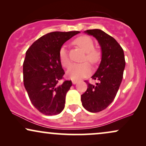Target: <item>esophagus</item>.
Listing matches in <instances>:
<instances>
[{"label":"esophagus","instance_id":"esophagus-1","mask_svg":"<svg viewBox=\"0 0 146 146\" xmlns=\"http://www.w3.org/2000/svg\"><path fill=\"white\" fill-rule=\"evenodd\" d=\"M72 83H73V84H76L78 83V81L77 80H72Z\"/></svg>","mask_w":146,"mask_h":146}]
</instances>
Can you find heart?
Listing matches in <instances>:
<instances>
[{"mask_svg":"<svg viewBox=\"0 0 146 146\" xmlns=\"http://www.w3.org/2000/svg\"><path fill=\"white\" fill-rule=\"evenodd\" d=\"M75 44L86 53L84 60H87L92 64L97 63L101 58V53L98 50L94 48V42L88 36H83L76 38ZM60 61L64 67L67 68L71 64V61L68 58L66 47L63 46L60 48L59 53ZM91 73V67L87 62L81 64H74L71 65L66 71L68 78L73 80H78L88 76Z\"/></svg>","mask_w":146,"mask_h":146,"instance_id":"1","label":"heart"}]
</instances>
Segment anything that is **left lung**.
I'll return each instance as SVG.
<instances>
[{
  "label": "left lung",
  "instance_id": "left-lung-1",
  "mask_svg": "<svg viewBox=\"0 0 146 146\" xmlns=\"http://www.w3.org/2000/svg\"><path fill=\"white\" fill-rule=\"evenodd\" d=\"M98 40L102 51V60L95 74L91 77L98 82L88 84V88L81 95L84 108L91 113L104 110L113 102L123 78L125 62L123 48L115 38L101 29L84 31Z\"/></svg>",
  "mask_w": 146,
  "mask_h": 146
}]
</instances>
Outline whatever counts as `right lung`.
Wrapping results in <instances>:
<instances>
[{
	"label": "right lung",
	"instance_id": "1",
	"mask_svg": "<svg viewBox=\"0 0 146 146\" xmlns=\"http://www.w3.org/2000/svg\"><path fill=\"white\" fill-rule=\"evenodd\" d=\"M80 31L48 33L33 43L23 63L24 86L33 106L44 115H56L64 108L71 81L58 84L64 74L59 53L62 45Z\"/></svg>",
	"mask_w": 146,
	"mask_h": 146
}]
</instances>
